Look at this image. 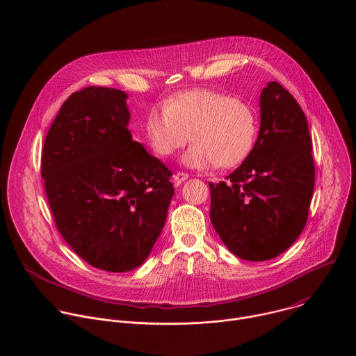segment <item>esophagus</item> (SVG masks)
<instances>
[{
	"mask_svg": "<svg viewBox=\"0 0 356 356\" xmlns=\"http://www.w3.org/2000/svg\"><path fill=\"white\" fill-rule=\"evenodd\" d=\"M188 179V175L187 173H183V172H177V173H175L173 175V183L176 184V186H180L184 180H187Z\"/></svg>",
	"mask_w": 356,
	"mask_h": 356,
	"instance_id": "1",
	"label": "esophagus"
}]
</instances>
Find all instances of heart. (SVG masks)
Segmentation results:
<instances>
[{
	"mask_svg": "<svg viewBox=\"0 0 356 356\" xmlns=\"http://www.w3.org/2000/svg\"><path fill=\"white\" fill-rule=\"evenodd\" d=\"M152 150L169 158L190 138L194 142L183 156L191 169L241 165L255 146L258 115L245 99L214 90H190L152 108L145 124Z\"/></svg>",
	"mask_w": 356,
	"mask_h": 356,
	"instance_id": "heart-1",
	"label": "heart"
}]
</instances>
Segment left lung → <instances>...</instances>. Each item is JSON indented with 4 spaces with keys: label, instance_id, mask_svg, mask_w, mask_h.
Returning <instances> with one entry per match:
<instances>
[{
    "label": "left lung",
    "instance_id": "8db88e82",
    "mask_svg": "<svg viewBox=\"0 0 356 356\" xmlns=\"http://www.w3.org/2000/svg\"><path fill=\"white\" fill-rule=\"evenodd\" d=\"M261 129L228 181L210 183V218L235 257L262 262L283 253L307 222L314 159L307 118L277 81L261 92Z\"/></svg>",
    "mask_w": 356,
    "mask_h": 356
}]
</instances>
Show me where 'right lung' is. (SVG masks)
Returning <instances> with one entry per match:
<instances>
[{
	"mask_svg": "<svg viewBox=\"0 0 356 356\" xmlns=\"http://www.w3.org/2000/svg\"><path fill=\"white\" fill-rule=\"evenodd\" d=\"M127 98L108 87L73 92L42 154V179L59 232L88 265L114 273L146 261L175 194L170 170L132 140Z\"/></svg>",
	"mask_w": 356,
	"mask_h": 356,
	"instance_id": "right-lung-1",
	"label": "right lung"
}]
</instances>
